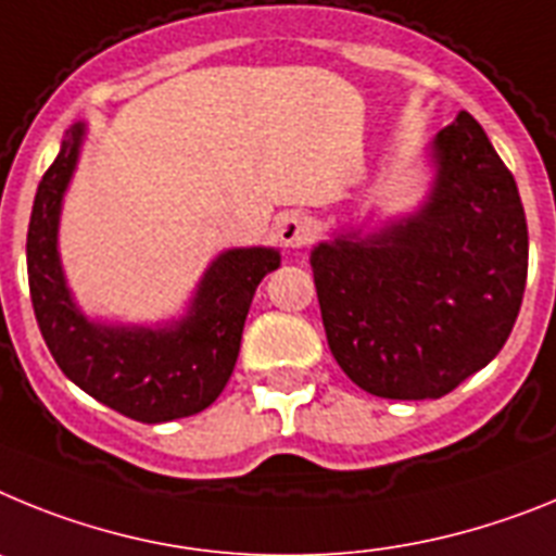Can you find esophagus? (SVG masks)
Masks as SVG:
<instances>
[{
	"mask_svg": "<svg viewBox=\"0 0 556 556\" xmlns=\"http://www.w3.org/2000/svg\"><path fill=\"white\" fill-rule=\"evenodd\" d=\"M277 235L288 249H302V245L311 243L313 224L307 215H302V212H288V215H282V220L277 224Z\"/></svg>",
	"mask_w": 556,
	"mask_h": 556,
	"instance_id": "1",
	"label": "esophagus"
}]
</instances>
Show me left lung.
Masks as SVG:
<instances>
[{
  "instance_id": "1",
  "label": "left lung",
  "mask_w": 556,
  "mask_h": 556,
  "mask_svg": "<svg viewBox=\"0 0 556 556\" xmlns=\"http://www.w3.org/2000/svg\"><path fill=\"white\" fill-rule=\"evenodd\" d=\"M433 156L414 218L311 254L332 358L375 397H445L498 355L523 302L526 212L484 128L462 111Z\"/></svg>"
}]
</instances>
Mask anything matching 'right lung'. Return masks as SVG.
<instances>
[{
    "instance_id": "obj_1",
    "label": "right lung",
    "mask_w": 556,
    "mask_h": 556,
    "mask_svg": "<svg viewBox=\"0 0 556 556\" xmlns=\"http://www.w3.org/2000/svg\"><path fill=\"white\" fill-rule=\"evenodd\" d=\"M84 128L75 125L45 173L27 229V279L38 330L66 378L137 422L204 412L224 392L240 352L245 313L260 279L279 268L274 249H235L210 265L192 313L170 330H114L72 305L58 263V212L75 170Z\"/></svg>"
}]
</instances>
